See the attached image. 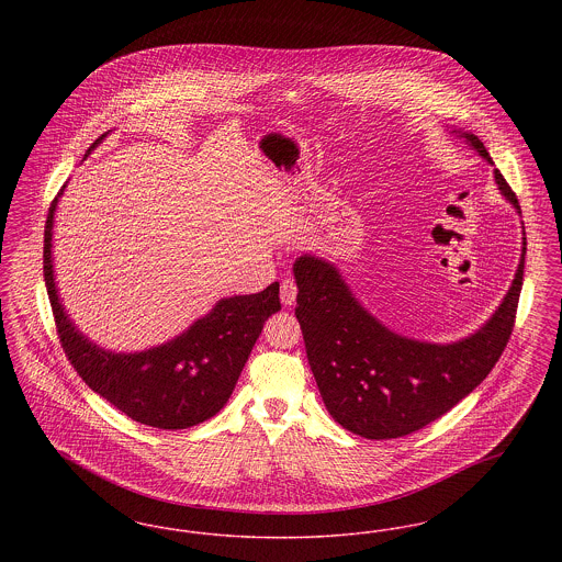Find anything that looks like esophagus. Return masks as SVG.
Masks as SVG:
<instances>
[{
    "label": "esophagus",
    "instance_id": "obj_1",
    "mask_svg": "<svg viewBox=\"0 0 562 562\" xmlns=\"http://www.w3.org/2000/svg\"><path fill=\"white\" fill-rule=\"evenodd\" d=\"M280 299H282L284 305H293L294 299H296V284H294V280H291V278L282 280V284H280Z\"/></svg>",
    "mask_w": 562,
    "mask_h": 562
}]
</instances>
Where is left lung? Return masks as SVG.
<instances>
[{"label":"left lung","instance_id":"1","mask_svg":"<svg viewBox=\"0 0 562 562\" xmlns=\"http://www.w3.org/2000/svg\"><path fill=\"white\" fill-rule=\"evenodd\" d=\"M468 143L491 161L476 134ZM499 191L520 213L516 193L499 170ZM527 238L516 278L495 316L468 339L449 346L422 344L385 328L351 296L330 263L303 255L294 261L296 321L322 401L333 419L371 440L426 428L463 401L493 371L514 330L522 289Z\"/></svg>","mask_w":562,"mask_h":562}]
</instances>
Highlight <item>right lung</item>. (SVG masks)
Segmentation results:
<instances>
[{"mask_svg": "<svg viewBox=\"0 0 562 562\" xmlns=\"http://www.w3.org/2000/svg\"><path fill=\"white\" fill-rule=\"evenodd\" d=\"M56 200L44 229V280L56 333L71 367L92 392L138 424L186 429L214 417L229 401L263 324L282 307L280 284L273 282L257 294L221 299L209 316L160 348L140 353L97 348L67 318L54 286L50 248Z\"/></svg>", "mask_w": 562, "mask_h": 562, "instance_id": "add662e5", "label": "right lung"}]
</instances>
